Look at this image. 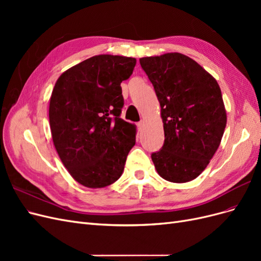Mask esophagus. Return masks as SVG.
Returning a JSON list of instances; mask_svg holds the SVG:
<instances>
[{"label":"esophagus","mask_w":261,"mask_h":261,"mask_svg":"<svg viewBox=\"0 0 261 261\" xmlns=\"http://www.w3.org/2000/svg\"><path fill=\"white\" fill-rule=\"evenodd\" d=\"M143 126H144V122H143V121L137 123V127H138V129H139V130H140L141 128H143Z\"/></svg>","instance_id":"esophagus-1"}]
</instances>
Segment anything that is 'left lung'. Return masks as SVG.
<instances>
[{
  "mask_svg": "<svg viewBox=\"0 0 261 261\" xmlns=\"http://www.w3.org/2000/svg\"><path fill=\"white\" fill-rule=\"evenodd\" d=\"M161 107L164 144L151 159L172 183L195 179L218 150L226 125L219 84L186 55L172 52L139 60Z\"/></svg>",
  "mask_w": 261,
  "mask_h": 261,
  "instance_id": "8db88e82",
  "label": "left lung"
}]
</instances>
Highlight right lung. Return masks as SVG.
Segmentation results:
<instances>
[{"label": "right lung", "mask_w": 261, "mask_h": 261, "mask_svg": "<svg viewBox=\"0 0 261 261\" xmlns=\"http://www.w3.org/2000/svg\"><path fill=\"white\" fill-rule=\"evenodd\" d=\"M136 59L101 54L68 68L55 83L49 120L52 140L72 177L88 188L113 184L135 146L136 126L120 117L121 83Z\"/></svg>", "instance_id": "1"}]
</instances>
